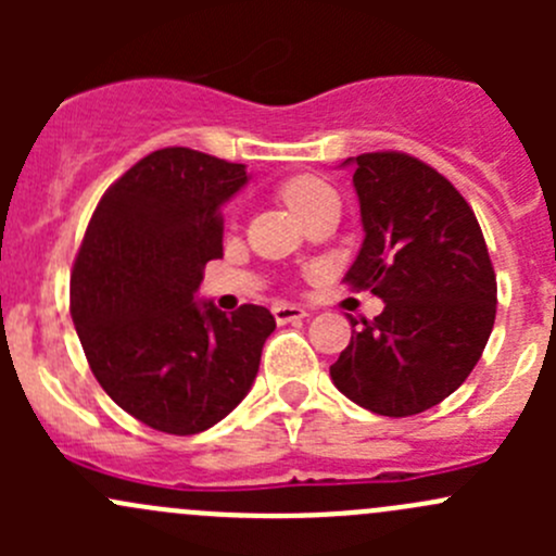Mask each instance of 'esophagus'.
I'll use <instances>...</instances> for the list:
<instances>
[{"mask_svg":"<svg viewBox=\"0 0 556 556\" xmlns=\"http://www.w3.org/2000/svg\"><path fill=\"white\" fill-rule=\"evenodd\" d=\"M271 312H274V317H277L279 325L295 323V319L309 317V312H306L304 306H295V304H277Z\"/></svg>","mask_w":556,"mask_h":556,"instance_id":"34e87169","label":"esophagus"}]
</instances>
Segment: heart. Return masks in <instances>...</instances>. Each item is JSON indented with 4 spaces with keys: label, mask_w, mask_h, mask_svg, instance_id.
Segmentation results:
<instances>
[{
    "label": "heart",
    "mask_w": 556,
    "mask_h": 556,
    "mask_svg": "<svg viewBox=\"0 0 556 556\" xmlns=\"http://www.w3.org/2000/svg\"><path fill=\"white\" fill-rule=\"evenodd\" d=\"M279 195H282L285 204L304 220V217L309 215V210H314L319 201L333 195V190H330L323 179L309 177V174H299V177H290L288 182H282Z\"/></svg>",
    "instance_id": "b5f03b06"
}]
</instances>
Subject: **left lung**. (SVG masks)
Instances as JSON below:
<instances>
[{
	"mask_svg": "<svg viewBox=\"0 0 556 556\" xmlns=\"http://www.w3.org/2000/svg\"><path fill=\"white\" fill-rule=\"evenodd\" d=\"M344 166H355L366 231L344 279L379 295L384 312L363 319L330 379L368 412L412 417L450 397L479 363L495 325V268L473 210L433 166L395 150Z\"/></svg>",
	"mask_w": 556,
	"mask_h": 556,
	"instance_id": "left-lung-1",
	"label": "left lung"
}]
</instances>
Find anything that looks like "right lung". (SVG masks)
<instances>
[{"instance_id":"add662e5","label":"right lung","mask_w":556,"mask_h":556,"mask_svg":"<svg viewBox=\"0 0 556 556\" xmlns=\"http://www.w3.org/2000/svg\"><path fill=\"white\" fill-rule=\"evenodd\" d=\"M244 164L190 148L150 153L106 188L72 268V323L106 395L172 435H193L250 392L274 333L266 306L195 301L223 257V204Z\"/></svg>"}]
</instances>
